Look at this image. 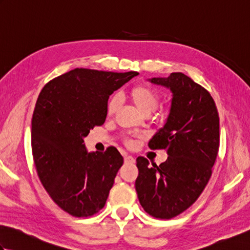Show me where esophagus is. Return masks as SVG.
Listing matches in <instances>:
<instances>
[{
    "instance_id": "34e87169",
    "label": "esophagus",
    "mask_w": 250,
    "mask_h": 250,
    "mask_svg": "<svg viewBox=\"0 0 250 250\" xmlns=\"http://www.w3.org/2000/svg\"><path fill=\"white\" fill-rule=\"evenodd\" d=\"M135 162V159L132 157V156H128L125 155V164H129V163H134Z\"/></svg>"
}]
</instances>
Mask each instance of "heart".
Listing matches in <instances>:
<instances>
[{"instance_id": "obj_1", "label": "heart", "mask_w": 250, "mask_h": 250, "mask_svg": "<svg viewBox=\"0 0 250 250\" xmlns=\"http://www.w3.org/2000/svg\"><path fill=\"white\" fill-rule=\"evenodd\" d=\"M129 98L134 103L140 113L148 116L157 108L160 102V94L155 88L147 83H140L132 87L128 92ZM119 107V98L117 95L110 97L106 104V114L107 116H113ZM126 144L132 145L131 141H126Z\"/></svg>"}]
</instances>
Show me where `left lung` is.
Instances as JSON below:
<instances>
[{"mask_svg":"<svg viewBox=\"0 0 250 250\" xmlns=\"http://www.w3.org/2000/svg\"><path fill=\"white\" fill-rule=\"evenodd\" d=\"M149 82L172 92L166 125L148 143L168 157L152 167L137 158L135 189L146 213L171 219L192 205L208 183L219 148V116L209 92L183 73Z\"/></svg>","mask_w":250,"mask_h":250,"instance_id":"obj_1","label":"left lung"}]
</instances>
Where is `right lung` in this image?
Masks as SVG:
<instances>
[{
    "mask_svg": "<svg viewBox=\"0 0 250 250\" xmlns=\"http://www.w3.org/2000/svg\"><path fill=\"white\" fill-rule=\"evenodd\" d=\"M139 75L75 68L42 89L32 117L31 144L41 183L74 217L104 207L124 158L115 147L88 152L83 139L106 119L109 95Z\"/></svg>",
    "mask_w": 250,
    "mask_h": 250,
    "instance_id": "right-lung-1",
    "label": "right lung"
}]
</instances>
